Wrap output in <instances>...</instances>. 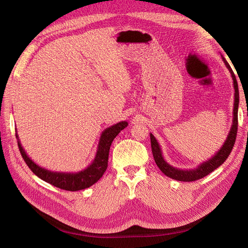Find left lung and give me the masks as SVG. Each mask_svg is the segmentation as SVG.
Instances as JSON below:
<instances>
[{
    "mask_svg": "<svg viewBox=\"0 0 248 248\" xmlns=\"http://www.w3.org/2000/svg\"><path fill=\"white\" fill-rule=\"evenodd\" d=\"M222 61L226 64L227 68L231 72V76L232 78V85H234L235 93H234V108H232V127L230 129V132L228 134L227 140H224L222 147L217 151L211 158L204 161L202 163L199 164L197 168L191 170H181L174 168L170 164H169L166 160H164L162 156L161 148L158 144V141L155 139L152 133H150V139H151V148L154 160L157 164V167L160 169V170L164 175L177 180V181H183V182H191L196 181V180L202 179L209 175L210 172H212L214 170H216L218 167L227 160L229 155L232 152V149L234 147L236 137H237V129H238V107H239V90H238V84L237 79L234 72H232L231 66L226 61L222 56Z\"/></svg>",
    "mask_w": 248,
    "mask_h": 248,
    "instance_id": "8db88e82",
    "label": "left lung"
}]
</instances>
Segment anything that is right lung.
Returning a JSON list of instances; mask_svg holds the SVG:
<instances>
[{
	"label": "right lung",
	"instance_id": "right-lung-1",
	"mask_svg": "<svg viewBox=\"0 0 248 248\" xmlns=\"http://www.w3.org/2000/svg\"><path fill=\"white\" fill-rule=\"evenodd\" d=\"M128 126L126 121L119 122L112 125L106 130H103L100 136L98 148L95 155L93 162L85 170L77 172H63V171H52L44 169L38 164H36L27 155L26 151L22 148L17 133L16 134L17 139V145L19 148L22 158L26 161L27 166L30 168L34 174L56 187L68 191H78L88 188V187L95 184L102 177L104 171L108 168V153L112 140L118 136L119 132L123 130L125 127Z\"/></svg>",
	"mask_w": 248,
	"mask_h": 248
}]
</instances>
